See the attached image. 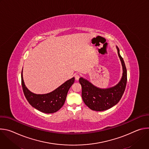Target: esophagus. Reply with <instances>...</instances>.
I'll return each instance as SVG.
<instances>
[{"label":"esophagus","instance_id":"obj_1","mask_svg":"<svg viewBox=\"0 0 149 149\" xmlns=\"http://www.w3.org/2000/svg\"><path fill=\"white\" fill-rule=\"evenodd\" d=\"M75 80L78 81V80L79 79V75L76 74V75H75Z\"/></svg>","mask_w":149,"mask_h":149}]
</instances>
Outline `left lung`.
I'll return each instance as SVG.
<instances>
[{"instance_id": "left-lung-1", "label": "left lung", "mask_w": 149, "mask_h": 149, "mask_svg": "<svg viewBox=\"0 0 149 149\" xmlns=\"http://www.w3.org/2000/svg\"><path fill=\"white\" fill-rule=\"evenodd\" d=\"M116 48L121 62L123 74L120 81L116 86L107 88H100L82 77L79 79L82 87V100L86 105L92 110L101 111L111 108L119 102L125 91L127 83V70L124 60L120 54L119 48L117 46Z\"/></svg>"}]
</instances>
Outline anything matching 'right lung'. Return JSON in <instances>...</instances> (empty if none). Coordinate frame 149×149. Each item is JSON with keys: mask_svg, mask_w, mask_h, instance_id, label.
<instances>
[{"mask_svg": "<svg viewBox=\"0 0 149 149\" xmlns=\"http://www.w3.org/2000/svg\"><path fill=\"white\" fill-rule=\"evenodd\" d=\"M22 86L24 95L33 107L44 113L51 114L58 111L64 104L69 89L75 81L73 77L57 88L47 94H36L29 91L26 87L23 78V69L21 74Z\"/></svg>", "mask_w": 149, "mask_h": 149, "instance_id": "right-lung-1", "label": "right lung"}]
</instances>
